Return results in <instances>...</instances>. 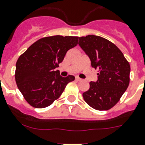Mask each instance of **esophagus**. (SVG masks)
<instances>
[{"label":"esophagus","mask_w":145,"mask_h":145,"mask_svg":"<svg viewBox=\"0 0 145 145\" xmlns=\"http://www.w3.org/2000/svg\"><path fill=\"white\" fill-rule=\"evenodd\" d=\"M76 80H77V81H82V79L80 78L79 77H76Z\"/></svg>","instance_id":"obj_1"}]
</instances>
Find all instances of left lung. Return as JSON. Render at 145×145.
I'll return each instance as SVG.
<instances>
[{
    "mask_svg": "<svg viewBox=\"0 0 145 145\" xmlns=\"http://www.w3.org/2000/svg\"><path fill=\"white\" fill-rule=\"evenodd\" d=\"M78 39V44L89 56L91 66L99 69L97 81L89 83L83 98L96 110H108L118 103L128 88L129 63L120 49L104 37L88 35Z\"/></svg>",
    "mask_w": 145,
    "mask_h": 145,
    "instance_id": "obj_1",
    "label": "left lung"
}]
</instances>
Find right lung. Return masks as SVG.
Segmentation results:
<instances>
[{
    "mask_svg": "<svg viewBox=\"0 0 145 145\" xmlns=\"http://www.w3.org/2000/svg\"><path fill=\"white\" fill-rule=\"evenodd\" d=\"M78 37L52 36L31 44L16 65V82L25 100L36 108H46L61 96L74 76L62 77L55 71L67 52L78 44Z\"/></svg>",
    "mask_w": 145,
    "mask_h": 145,
    "instance_id": "1",
    "label": "right lung"
}]
</instances>
